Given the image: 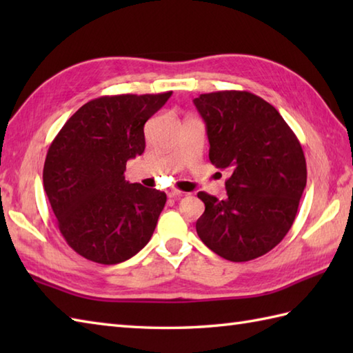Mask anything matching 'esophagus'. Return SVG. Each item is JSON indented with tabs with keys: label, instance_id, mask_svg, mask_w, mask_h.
<instances>
[{
	"label": "esophagus",
	"instance_id": "1",
	"mask_svg": "<svg viewBox=\"0 0 353 353\" xmlns=\"http://www.w3.org/2000/svg\"><path fill=\"white\" fill-rule=\"evenodd\" d=\"M167 194H168V197H181L183 192H182V191H179V190L171 188V190H168V191H167Z\"/></svg>",
	"mask_w": 353,
	"mask_h": 353
}]
</instances>
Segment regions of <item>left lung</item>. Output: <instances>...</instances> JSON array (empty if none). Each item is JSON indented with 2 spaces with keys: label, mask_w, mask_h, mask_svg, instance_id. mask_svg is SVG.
<instances>
[{
  "label": "left lung",
  "mask_w": 353,
  "mask_h": 353,
  "mask_svg": "<svg viewBox=\"0 0 353 353\" xmlns=\"http://www.w3.org/2000/svg\"><path fill=\"white\" fill-rule=\"evenodd\" d=\"M194 104L206 124L209 161L228 170V197H197V234L219 256L244 262L279 244L294 223L306 186L301 142L272 104L247 91L201 94Z\"/></svg>",
  "instance_id": "obj_1"
}]
</instances>
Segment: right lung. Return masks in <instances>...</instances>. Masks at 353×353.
I'll return each mask as SVG.
<instances>
[{"label": "right lung", "mask_w": 353, "mask_h": 353, "mask_svg": "<svg viewBox=\"0 0 353 353\" xmlns=\"http://www.w3.org/2000/svg\"><path fill=\"white\" fill-rule=\"evenodd\" d=\"M104 95L83 104L57 133L43 163V190L74 252L112 265L152 238L167 194L129 183L125 163L145 148L144 124L171 97Z\"/></svg>", "instance_id": "obj_1"}]
</instances>
